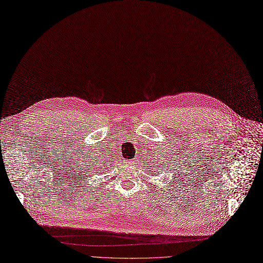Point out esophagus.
I'll list each match as a JSON object with an SVG mask.
<instances>
[{"mask_svg":"<svg viewBox=\"0 0 263 263\" xmlns=\"http://www.w3.org/2000/svg\"><path fill=\"white\" fill-rule=\"evenodd\" d=\"M134 160H128V161H126V164H129V166H132V164H134Z\"/></svg>","mask_w":263,"mask_h":263,"instance_id":"esophagus-1","label":"esophagus"}]
</instances>
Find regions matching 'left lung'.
I'll list each match as a JSON object with an SVG mask.
<instances>
[{"instance_id":"8db88e82","label":"left lung","mask_w":263,"mask_h":263,"mask_svg":"<svg viewBox=\"0 0 263 263\" xmlns=\"http://www.w3.org/2000/svg\"><path fill=\"white\" fill-rule=\"evenodd\" d=\"M163 166H164V164H163ZM159 170H160V169H159ZM157 172H158V171H157ZM173 178H174V177H173Z\"/></svg>"}]
</instances>
